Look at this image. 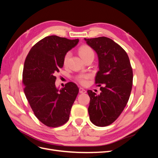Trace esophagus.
<instances>
[{
    "instance_id": "34e87169",
    "label": "esophagus",
    "mask_w": 158,
    "mask_h": 158,
    "mask_svg": "<svg viewBox=\"0 0 158 158\" xmlns=\"http://www.w3.org/2000/svg\"><path fill=\"white\" fill-rule=\"evenodd\" d=\"M79 92L80 93V94H84V93H85L86 92V91H85L84 88H80V89H79Z\"/></svg>"
}]
</instances>
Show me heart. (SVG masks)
I'll list each match as a JSON object with an SVG mask.
<instances>
[{"label":"heart","instance_id":"obj_1","mask_svg":"<svg viewBox=\"0 0 158 158\" xmlns=\"http://www.w3.org/2000/svg\"><path fill=\"white\" fill-rule=\"evenodd\" d=\"M79 55L80 56L82 57L83 59L85 58H86L87 56L94 55L93 50L90 48L89 46L87 45H83L80 47L78 51ZM70 56V52H66V55L64 56V64H66L67 61L69 59V57ZM89 77V75L87 74H80L77 77V80L79 81V82H80L82 84H85L87 83V79Z\"/></svg>","mask_w":158,"mask_h":158}]
</instances>
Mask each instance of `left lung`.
<instances>
[{"mask_svg": "<svg viewBox=\"0 0 158 158\" xmlns=\"http://www.w3.org/2000/svg\"><path fill=\"white\" fill-rule=\"evenodd\" d=\"M84 40L98 57L95 83L105 86L99 95L88 90L89 119L98 127L108 126L120 115L130 98L133 80L130 60L125 51L108 37Z\"/></svg>", "mask_w": 158, "mask_h": 158, "instance_id": "8db88e82", "label": "left lung"}]
</instances>
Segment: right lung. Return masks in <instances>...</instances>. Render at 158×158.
Listing matches in <instances>:
<instances>
[{"mask_svg":"<svg viewBox=\"0 0 158 158\" xmlns=\"http://www.w3.org/2000/svg\"><path fill=\"white\" fill-rule=\"evenodd\" d=\"M79 40L47 36L33 46L23 70L24 94L35 117L49 127L64 125L69 119L72 106L79 92L77 85L69 82L59 89L56 74L64 64V56Z\"/></svg>","mask_w":158,"mask_h":158,"instance_id":"obj_1","label":"right lung"}]
</instances>
